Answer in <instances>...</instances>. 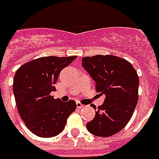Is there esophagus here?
<instances>
[{"label":"esophagus","mask_w":159,"mask_h":159,"mask_svg":"<svg viewBox=\"0 0 159 159\" xmlns=\"http://www.w3.org/2000/svg\"><path fill=\"white\" fill-rule=\"evenodd\" d=\"M76 104H77V108H80H80H82V107L84 106V105H83L80 102H77Z\"/></svg>","instance_id":"1"}]
</instances>
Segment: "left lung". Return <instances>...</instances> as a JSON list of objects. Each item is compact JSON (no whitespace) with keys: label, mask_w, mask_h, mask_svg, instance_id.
Listing matches in <instances>:
<instances>
[{"label":"left lung","mask_w":159,"mask_h":159,"mask_svg":"<svg viewBox=\"0 0 159 159\" xmlns=\"http://www.w3.org/2000/svg\"><path fill=\"white\" fill-rule=\"evenodd\" d=\"M82 66L96 82L95 91L105 99L87 128L92 134L108 137L121 131L131 119L138 102L139 77L131 63L112 55L82 58ZM92 107L96 109L93 104Z\"/></svg>","instance_id":"8db88e82"}]
</instances>
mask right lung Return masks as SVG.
Returning <instances> with one entry per match:
<instances>
[{
  "instance_id": "add662e5",
  "label": "right lung",
  "mask_w": 159,
  "mask_h": 159,
  "mask_svg": "<svg viewBox=\"0 0 159 159\" xmlns=\"http://www.w3.org/2000/svg\"><path fill=\"white\" fill-rule=\"evenodd\" d=\"M76 57L36 58L16 71L13 92L17 111L28 129L40 137H53L60 134L76 109L75 101L64 102L50 95L56 90L60 71Z\"/></svg>"
}]
</instances>
